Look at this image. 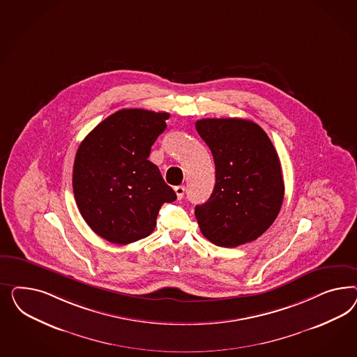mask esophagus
Returning <instances> with one entry per match:
<instances>
[{
	"mask_svg": "<svg viewBox=\"0 0 357 357\" xmlns=\"http://www.w3.org/2000/svg\"><path fill=\"white\" fill-rule=\"evenodd\" d=\"M174 191H175V194H176V197H178V200H181V199H183L184 196V185H176L175 188H174Z\"/></svg>",
	"mask_w": 357,
	"mask_h": 357,
	"instance_id": "esophagus-1",
	"label": "esophagus"
}]
</instances>
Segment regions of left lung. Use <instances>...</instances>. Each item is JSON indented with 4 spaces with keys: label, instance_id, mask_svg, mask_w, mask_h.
<instances>
[{
    "label": "left lung",
    "instance_id": "left-lung-1",
    "mask_svg": "<svg viewBox=\"0 0 357 357\" xmlns=\"http://www.w3.org/2000/svg\"><path fill=\"white\" fill-rule=\"evenodd\" d=\"M195 126L216 166L213 192L195 208L203 236L221 248L255 241L273 224L284 199L275 146L251 120L202 119Z\"/></svg>",
    "mask_w": 357,
    "mask_h": 357
}]
</instances>
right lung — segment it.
<instances>
[{
  "mask_svg": "<svg viewBox=\"0 0 357 357\" xmlns=\"http://www.w3.org/2000/svg\"><path fill=\"white\" fill-rule=\"evenodd\" d=\"M169 116L141 108L119 109L78 146L73 167L77 206L91 230L111 243L148 237L163 203L176 199L148 160Z\"/></svg>",
  "mask_w": 357,
  "mask_h": 357,
  "instance_id": "1",
  "label": "right lung"
}]
</instances>
